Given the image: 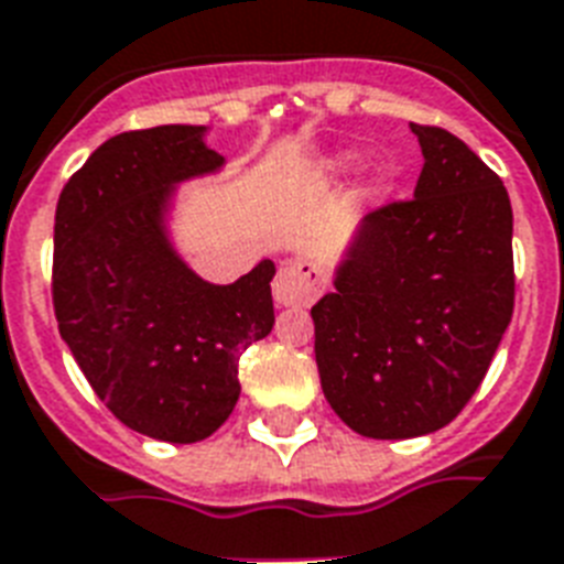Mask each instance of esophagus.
<instances>
[{
  "instance_id": "34e87169",
  "label": "esophagus",
  "mask_w": 564,
  "mask_h": 564,
  "mask_svg": "<svg viewBox=\"0 0 564 564\" xmlns=\"http://www.w3.org/2000/svg\"><path fill=\"white\" fill-rule=\"evenodd\" d=\"M319 288H323V279L314 261H285L273 279V300L279 305H308L317 300Z\"/></svg>"
}]
</instances>
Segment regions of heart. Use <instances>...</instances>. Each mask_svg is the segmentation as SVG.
<instances>
[{"label":"heart","instance_id":"heart-1","mask_svg":"<svg viewBox=\"0 0 564 564\" xmlns=\"http://www.w3.org/2000/svg\"><path fill=\"white\" fill-rule=\"evenodd\" d=\"M346 165H349V162H340V169H346ZM381 188H384V180H376V186H372V192H381Z\"/></svg>","mask_w":564,"mask_h":564}]
</instances>
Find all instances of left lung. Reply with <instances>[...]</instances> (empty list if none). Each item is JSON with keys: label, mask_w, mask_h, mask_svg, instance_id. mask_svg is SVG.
I'll use <instances>...</instances> for the list:
<instances>
[{"label": "left lung", "mask_w": 564, "mask_h": 564, "mask_svg": "<svg viewBox=\"0 0 564 564\" xmlns=\"http://www.w3.org/2000/svg\"><path fill=\"white\" fill-rule=\"evenodd\" d=\"M413 200L369 212L311 308L328 404L355 434L410 440L452 422L512 319V206L501 177L443 128Z\"/></svg>", "instance_id": "8db88e82"}]
</instances>
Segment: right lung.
I'll return each mask as SVG.
<instances>
[{"mask_svg":"<svg viewBox=\"0 0 564 564\" xmlns=\"http://www.w3.org/2000/svg\"><path fill=\"white\" fill-rule=\"evenodd\" d=\"M204 137L197 124H160L107 139L54 212L61 337L112 416L162 443H200L227 422L238 358L273 328V261L212 285L171 247L177 183L224 165Z\"/></svg>","mask_w":564,"mask_h":564,"instance_id":"1","label":"right lung"}]
</instances>
